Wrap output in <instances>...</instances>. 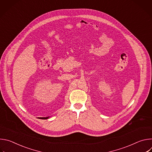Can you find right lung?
<instances>
[{
    "mask_svg": "<svg viewBox=\"0 0 152 152\" xmlns=\"http://www.w3.org/2000/svg\"><path fill=\"white\" fill-rule=\"evenodd\" d=\"M49 118V117H42V118H41V119H48Z\"/></svg>",
    "mask_w": 152,
    "mask_h": 152,
    "instance_id": "right-lung-1",
    "label": "right lung"
}]
</instances>
